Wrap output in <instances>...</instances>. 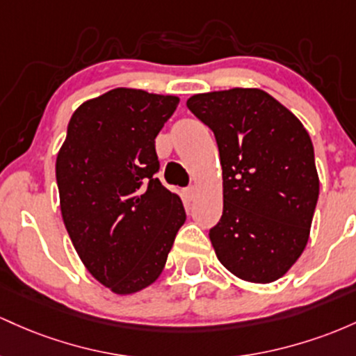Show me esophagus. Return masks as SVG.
<instances>
[{
    "label": "esophagus",
    "instance_id": "obj_1",
    "mask_svg": "<svg viewBox=\"0 0 356 356\" xmlns=\"http://www.w3.org/2000/svg\"><path fill=\"white\" fill-rule=\"evenodd\" d=\"M185 193H186V197H188V200H193L195 197H197V186L195 185L188 186V188L185 190Z\"/></svg>",
    "mask_w": 356,
    "mask_h": 356
}]
</instances>
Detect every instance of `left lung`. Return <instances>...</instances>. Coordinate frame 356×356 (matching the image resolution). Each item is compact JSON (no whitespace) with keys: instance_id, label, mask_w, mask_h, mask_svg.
Listing matches in <instances>:
<instances>
[{"instance_id":"1","label":"left lung","mask_w":356,"mask_h":356,"mask_svg":"<svg viewBox=\"0 0 356 356\" xmlns=\"http://www.w3.org/2000/svg\"><path fill=\"white\" fill-rule=\"evenodd\" d=\"M188 109L213 131L223 211L210 229L218 261L243 281L273 282L305 250L319 195L305 126L261 89L197 94Z\"/></svg>"}]
</instances>
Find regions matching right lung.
I'll list each match as a JSON object with an SVG mask.
<instances>
[{
  "label": "right lung",
  "mask_w": 356,
  "mask_h": 356,
  "mask_svg": "<svg viewBox=\"0 0 356 356\" xmlns=\"http://www.w3.org/2000/svg\"><path fill=\"white\" fill-rule=\"evenodd\" d=\"M178 102L136 89L106 92L75 111L58 151L65 229L89 273L118 294L156 281L186 220L181 200L156 178L154 139Z\"/></svg>",
  "instance_id": "1"
}]
</instances>
